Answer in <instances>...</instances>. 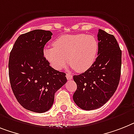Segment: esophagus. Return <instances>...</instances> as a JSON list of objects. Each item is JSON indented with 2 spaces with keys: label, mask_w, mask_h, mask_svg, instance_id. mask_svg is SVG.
<instances>
[{
  "label": "esophagus",
  "mask_w": 134,
  "mask_h": 134,
  "mask_svg": "<svg viewBox=\"0 0 134 134\" xmlns=\"http://www.w3.org/2000/svg\"><path fill=\"white\" fill-rule=\"evenodd\" d=\"M66 78H67L68 80H70V79H72V75L71 74L67 73L66 74Z\"/></svg>",
  "instance_id": "34e87169"
}]
</instances>
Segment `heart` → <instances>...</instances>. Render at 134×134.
<instances>
[{"label":"heart","mask_w":134,"mask_h":134,"mask_svg":"<svg viewBox=\"0 0 134 134\" xmlns=\"http://www.w3.org/2000/svg\"><path fill=\"white\" fill-rule=\"evenodd\" d=\"M98 50V42L92 35H67L54 41L53 47L44 48L43 55L55 69H62L68 58L70 65L75 71L83 72L94 64Z\"/></svg>","instance_id":"b5f03b06"}]
</instances>
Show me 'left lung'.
Here are the masks:
<instances>
[{"label":"left lung","mask_w":134,"mask_h":134,"mask_svg":"<svg viewBox=\"0 0 134 134\" xmlns=\"http://www.w3.org/2000/svg\"><path fill=\"white\" fill-rule=\"evenodd\" d=\"M98 57L83 73L74 75L77 90L74 102L84 110L100 108L108 102L120 81L122 51L113 35L99 29Z\"/></svg>","instance_id":"8db88e82"}]
</instances>
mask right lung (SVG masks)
Here are the masks:
<instances>
[{"mask_svg": "<svg viewBox=\"0 0 134 134\" xmlns=\"http://www.w3.org/2000/svg\"><path fill=\"white\" fill-rule=\"evenodd\" d=\"M52 35L41 29L22 34L10 53L9 76L14 94L23 108L34 112L51 109L55 93L67 81L66 73L50 66L43 55Z\"/></svg>", "mask_w": 134, "mask_h": 134, "instance_id": "1", "label": "right lung"}]
</instances>
